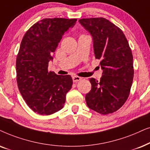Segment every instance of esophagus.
<instances>
[{"label": "esophagus", "mask_w": 150, "mask_h": 150, "mask_svg": "<svg viewBox=\"0 0 150 150\" xmlns=\"http://www.w3.org/2000/svg\"><path fill=\"white\" fill-rule=\"evenodd\" d=\"M81 79V77H78V76H73V81L74 83H76L77 81H80Z\"/></svg>", "instance_id": "1"}]
</instances>
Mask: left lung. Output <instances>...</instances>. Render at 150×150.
<instances>
[{
    "mask_svg": "<svg viewBox=\"0 0 150 150\" xmlns=\"http://www.w3.org/2000/svg\"><path fill=\"white\" fill-rule=\"evenodd\" d=\"M79 23L93 39L95 58L103 70L100 80L90 78L92 87L86 95L89 108L108 115L122 107L128 98L134 77L133 56L120 28L104 18H82Z\"/></svg>",
    "mask_w": 150,
    "mask_h": 150,
    "instance_id": "obj_1",
    "label": "left lung"
}]
</instances>
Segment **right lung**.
Masks as SVG:
<instances>
[{"instance_id": "right-lung-1", "label": "right lung", "mask_w": 150, "mask_h": 150, "mask_svg": "<svg viewBox=\"0 0 150 150\" xmlns=\"http://www.w3.org/2000/svg\"><path fill=\"white\" fill-rule=\"evenodd\" d=\"M76 21V18L42 19L31 26L22 40L16 64L18 87L28 106L39 115L60 110L72 88L70 75H58L48 71V67L62 35Z\"/></svg>"}]
</instances>
